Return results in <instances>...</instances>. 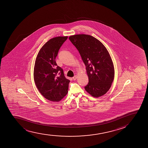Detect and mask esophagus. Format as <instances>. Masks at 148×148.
I'll return each mask as SVG.
<instances>
[{"mask_svg":"<svg viewBox=\"0 0 148 148\" xmlns=\"http://www.w3.org/2000/svg\"><path fill=\"white\" fill-rule=\"evenodd\" d=\"M77 78V75H75V76L73 77V79L74 80H76Z\"/></svg>","mask_w":148,"mask_h":148,"instance_id":"esophagus-1","label":"esophagus"}]
</instances>
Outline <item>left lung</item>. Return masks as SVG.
I'll return each mask as SVG.
<instances>
[{"label": "left lung", "instance_id": "left-lung-1", "mask_svg": "<svg viewBox=\"0 0 148 148\" xmlns=\"http://www.w3.org/2000/svg\"><path fill=\"white\" fill-rule=\"evenodd\" d=\"M69 38L86 66L89 82L85 90L95 98L105 95L114 77V64L107 48L100 41L88 34H75Z\"/></svg>", "mask_w": 148, "mask_h": 148}]
</instances>
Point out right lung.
<instances>
[{"label":"right lung","mask_w":148,"mask_h":148,"mask_svg":"<svg viewBox=\"0 0 148 148\" xmlns=\"http://www.w3.org/2000/svg\"><path fill=\"white\" fill-rule=\"evenodd\" d=\"M67 38L64 36L49 39L39 50L35 61L34 78L36 86L45 98L53 102L61 100L68 93L70 80L55 61L60 48Z\"/></svg>","instance_id":"obj_1"}]
</instances>
